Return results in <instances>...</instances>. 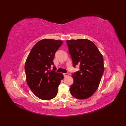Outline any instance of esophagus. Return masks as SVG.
<instances>
[{
  "label": "esophagus",
  "instance_id": "34e87169",
  "mask_svg": "<svg viewBox=\"0 0 126 126\" xmlns=\"http://www.w3.org/2000/svg\"><path fill=\"white\" fill-rule=\"evenodd\" d=\"M63 76H64V77H67V76H69V74H68V73H66V74H63Z\"/></svg>",
  "mask_w": 126,
  "mask_h": 126
}]
</instances>
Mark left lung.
Instances as JSON below:
<instances>
[{
	"label": "left lung",
	"mask_w": 126,
	"mask_h": 126,
	"mask_svg": "<svg viewBox=\"0 0 126 126\" xmlns=\"http://www.w3.org/2000/svg\"><path fill=\"white\" fill-rule=\"evenodd\" d=\"M74 66L80 70L72 75L74 81L70 87L72 96L85 99L93 96L99 86L104 71V58L98 48L86 39L67 40Z\"/></svg>",
	"instance_id": "1"
}]
</instances>
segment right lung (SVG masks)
Here are the masks:
<instances>
[{
    "label": "right lung",
    "instance_id": "obj_1",
    "mask_svg": "<svg viewBox=\"0 0 126 126\" xmlns=\"http://www.w3.org/2000/svg\"><path fill=\"white\" fill-rule=\"evenodd\" d=\"M63 40L43 39L32 47L25 64L26 81L36 96L48 100L55 98L58 93L63 74L50 70L55 52L61 46Z\"/></svg>",
    "mask_w": 126,
    "mask_h": 126
}]
</instances>
